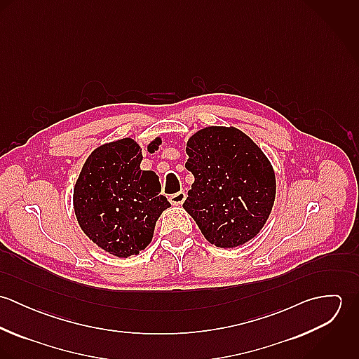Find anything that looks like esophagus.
<instances>
[{
  "label": "esophagus",
  "instance_id": "esophagus-1",
  "mask_svg": "<svg viewBox=\"0 0 359 359\" xmlns=\"http://www.w3.org/2000/svg\"><path fill=\"white\" fill-rule=\"evenodd\" d=\"M185 199H187V195H185L184 191L177 192V194H174V195L170 196V202L174 205H182V203L185 202Z\"/></svg>",
  "mask_w": 359,
  "mask_h": 359
}]
</instances>
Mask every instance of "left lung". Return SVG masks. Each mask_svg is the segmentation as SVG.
<instances>
[{
	"instance_id": "left-lung-1",
	"label": "left lung",
	"mask_w": 359,
	"mask_h": 359,
	"mask_svg": "<svg viewBox=\"0 0 359 359\" xmlns=\"http://www.w3.org/2000/svg\"><path fill=\"white\" fill-rule=\"evenodd\" d=\"M185 163L195 181L184 203L205 239L222 249L252 241L276 195L271 161L235 127H205L187 142Z\"/></svg>"
}]
</instances>
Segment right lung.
I'll return each instance as SVG.
<instances>
[{"label":"right lung","instance_id":"add662e5","mask_svg":"<svg viewBox=\"0 0 359 359\" xmlns=\"http://www.w3.org/2000/svg\"><path fill=\"white\" fill-rule=\"evenodd\" d=\"M157 137L148 145L154 152ZM142 149L131 138L98 147L86 160L73 189L83 232L109 255L137 256L152 242L154 225L170 207L154 171L141 170Z\"/></svg>","mask_w":359,"mask_h":359}]
</instances>
